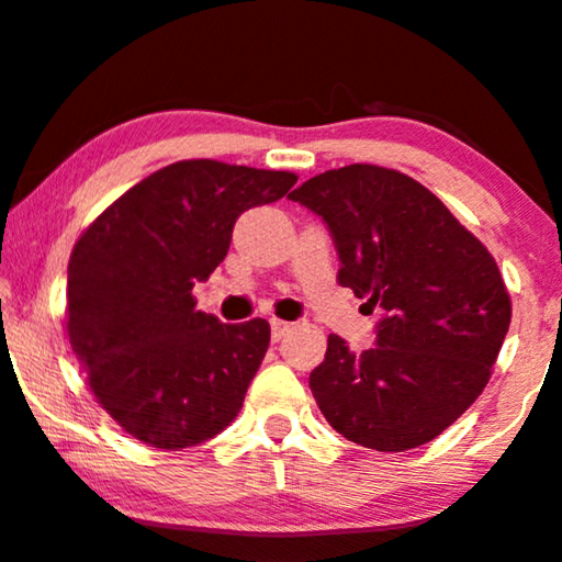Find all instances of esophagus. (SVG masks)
<instances>
[{"label": "esophagus", "mask_w": 562, "mask_h": 562, "mask_svg": "<svg viewBox=\"0 0 562 562\" xmlns=\"http://www.w3.org/2000/svg\"><path fill=\"white\" fill-rule=\"evenodd\" d=\"M290 331V324L288 321H280V318H272V339L280 341L282 336Z\"/></svg>", "instance_id": "1"}]
</instances>
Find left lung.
Here are the masks:
<instances>
[{
    "mask_svg": "<svg viewBox=\"0 0 562 562\" xmlns=\"http://www.w3.org/2000/svg\"><path fill=\"white\" fill-rule=\"evenodd\" d=\"M339 249V285L383 308L378 347L351 355L328 336L311 372L321 414L349 442L403 452L431 442L488 385L512 324L496 259L414 177L349 164L290 192Z\"/></svg>",
    "mask_w": 562,
    "mask_h": 562,
    "instance_id": "left-lung-1",
    "label": "left lung"
}]
</instances>
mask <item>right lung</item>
<instances>
[{"label": "right lung", "instance_id": "1", "mask_svg": "<svg viewBox=\"0 0 562 562\" xmlns=\"http://www.w3.org/2000/svg\"><path fill=\"white\" fill-rule=\"evenodd\" d=\"M293 171L215 159L164 167L104 207L74 244L66 336L94 401L133 439L182 450L238 416L269 324H221L194 282L226 259L234 223L285 198Z\"/></svg>", "mask_w": 562, "mask_h": 562}]
</instances>
